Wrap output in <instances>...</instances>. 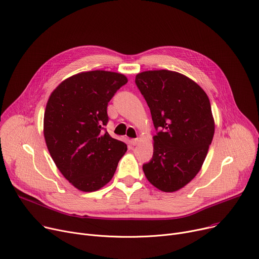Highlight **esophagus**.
I'll return each instance as SVG.
<instances>
[{"mask_svg": "<svg viewBox=\"0 0 259 259\" xmlns=\"http://www.w3.org/2000/svg\"><path fill=\"white\" fill-rule=\"evenodd\" d=\"M140 142H141V140H140V139H133V140H131V145L136 146V145L139 144Z\"/></svg>", "mask_w": 259, "mask_h": 259, "instance_id": "1", "label": "esophagus"}]
</instances>
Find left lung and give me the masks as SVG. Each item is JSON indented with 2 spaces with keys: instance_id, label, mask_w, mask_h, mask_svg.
<instances>
[{
  "instance_id": "obj_1",
  "label": "left lung",
  "mask_w": 259,
  "mask_h": 259,
  "mask_svg": "<svg viewBox=\"0 0 259 259\" xmlns=\"http://www.w3.org/2000/svg\"><path fill=\"white\" fill-rule=\"evenodd\" d=\"M135 83L158 130L144 173L160 191L176 192L199 173L212 142L209 99L195 81L173 71H146L136 75Z\"/></svg>"
}]
</instances>
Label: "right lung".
Wrapping results in <instances>:
<instances>
[{"label": "right lung", "instance_id": "obj_1", "mask_svg": "<svg viewBox=\"0 0 259 259\" xmlns=\"http://www.w3.org/2000/svg\"><path fill=\"white\" fill-rule=\"evenodd\" d=\"M128 82L123 74L82 72L51 94L44 116L45 141L63 177L82 192H95L113 177L127 145L103 131L107 106Z\"/></svg>", "mask_w": 259, "mask_h": 259}]
</instances>
